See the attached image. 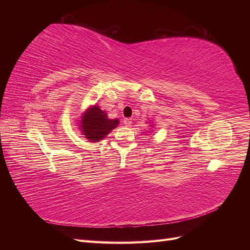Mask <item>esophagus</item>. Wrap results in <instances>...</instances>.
<instances>
[{
	"label": "esophagus",
	"mask_w": 250,
	"mask_h": 250,
	"mask_svg": "<svg viewBox=\"0 0 250 250\" xmlns=\"http://www.w3.org/2000/svg\"><path fill=\"white\" fill-rule=\"evenodd\" d=\"M123 122H124V124H125L126 126H130L131 123H132V120H131L130 118H126V119L123 120Z\"/></svg>",
	"instance_id": "34e87169"
}]
</instances>
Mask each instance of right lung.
<instances>
[{
  "mask_svg": "<svg viewBox=\"0 0 250 250\" xmlns=\"http://www.w3.org/2000/svg\"><path fill=\"white\" fill-rule=\"evenodd\" d=\"M119 120L108 119L106 112L101 110L98 106H93L87 109L82 117L81 127L85 138L90 142L101 141L116 128Z\"/></svg>",
  "mask_w": 250,
  "mask_h": 250,
  "instance_id": "right-lung-1",
  "label": "right lung"
}]
</instances>
